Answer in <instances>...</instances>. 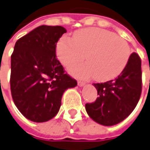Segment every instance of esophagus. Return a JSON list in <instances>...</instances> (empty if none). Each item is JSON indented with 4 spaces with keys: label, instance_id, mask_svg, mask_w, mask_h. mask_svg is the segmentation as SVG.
Listing matches in <instances>:
<instances>
[{
    "label": "esophagus",
    "instance_id": "1",
    "mask_svg": "<svg viewBox=\"0 0 150 150\" xmlns=\"http://www.w3.org/2000/svg\"><path fill=\"white\" fill-rule=\"evenodd\" d=\"M86 84L85 82H83V81H78V85L79 87H82V86H84Z\"/></svg>",
    "mask_w": 150,
    "mask_h": 150
}]
</instances>
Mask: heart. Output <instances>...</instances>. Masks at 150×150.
Instances as JSON below:
<instances>
[{
    "instance_id": "heart-1",
    "label": "heart",
    "mask_w": 150,
    "mask_h": 150,
    "mask_svg": "<svg viewBox=\"0 0 150 150\" xmlns=\"http://www.w3.org/2000/svg\"><path fill=\"white\" fill-rule=\"evenodd\" d=\"M56 52L58 60L67 68L82 62L85 54L87 62L72 68L71 73L79 78L94 77L101 82L117 78L131 56L130 46L125 39L99 28L79 29L72 38L62 37Z\"/></svg>"
}]
</instances>
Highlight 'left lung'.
I'll return each instance as SVG.
<instances>
[{
  "instance_id": "1",
  "label": "left lung",
  "mask_w": 150,
  "mask_h": 150,
  "mask_svg": "<svg viewBox=\"0 0 150 150\" xmlns=\"http://www.w3.org/2000/svg\"><path fill=\"white\" fill-rule=\"evenodd\" d=\"M93 84L98 97L94 103L85 104L90 118L106 126L125 120L135 109L141 94V60L138 54H131L125 69L116 79Z\"/></svg>"
}]
</instances>
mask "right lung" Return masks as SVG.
<instances>
[{"instance_id": "add662e5", "label": "right lung", "mask_w": 150, "mask_h": 150, "mask_svg": "<svg viewBox=\"0 0 150 150\" xmlns=\"http://www.w3.org/2000/svg\"><path fill=\"white\" fill-rule=\"evenodd\" d=\"M65 33L62 26L42 25L15 43L11 55V95L19 112L32 122L53 118L64 92L77 85L56 58V46Z\"/></svg>"}]
</instances>
